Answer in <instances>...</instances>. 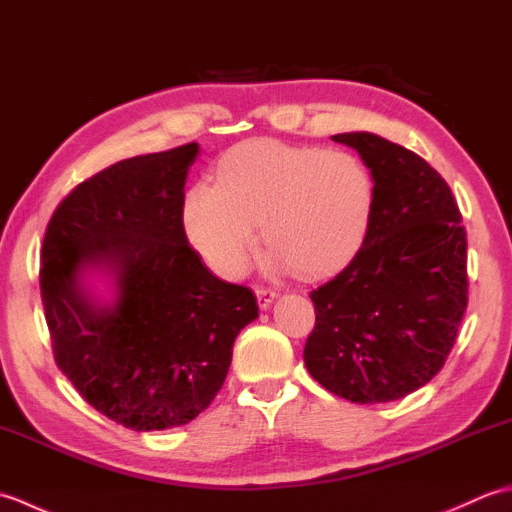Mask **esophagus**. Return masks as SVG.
<instances>
[{
	"label": "esophagus",
	"mask_w": 512,
	"mask_h": 512,
	"mask_svg": "<svg viewBox=\"0 0 512 512\" xmlns=\"http://www.w3.org/2000/svg\"><path fill=\"white\" fill-rule=\"evenodd\" d=\"M255 295H257L259 308L266 310V308H270V303H273V301L277 299V290H270V288H257V290H255Z\"/></svg>",
	"instance_id": "esophagus-1"
}]
</instances>
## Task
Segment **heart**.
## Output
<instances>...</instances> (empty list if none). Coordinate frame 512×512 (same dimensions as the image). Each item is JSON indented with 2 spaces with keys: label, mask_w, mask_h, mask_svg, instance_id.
Masks as SVG:
<instances>
[{
  "label": "heart",
  "mask_w": 512,
  "mask_h": 512,
  "mask_svg": "<svg viewBox=\"0 0 512 512\" xmlns=\"http://www.w3.org/2000/svg\"><path fill=\"white\" fill-rule=\"evenodd\" d=\"M374 198L372 173L350 151L248 140L217 162L215 187L189 189L182 222L217 275L244 273L262 224L270 270L323 279L361 250Z\"/></svg>",
  "instance_id": "1"
}]
</instances>
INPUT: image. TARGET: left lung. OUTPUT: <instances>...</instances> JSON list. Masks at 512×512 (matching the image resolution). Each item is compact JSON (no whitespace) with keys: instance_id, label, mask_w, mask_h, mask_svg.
<instances>
[{"instance_id":"left-lung-1","label":"left lung","mask_w":512,"mask_h":512,"mask_svg":"<svg viewBox=\"0 0 512 512\" xmlns=\"http://www.w3.org/2000/svg\"><path fill=\"white\" fill-rule=\"evenodd\" d=\"M374 178L372 224L356 257L310 292L317 325L303 361L358 405L405 398L436 376L466 310V233L449 184L427 160L369 132L332 136Z\"/></svg>"}]
</instances>
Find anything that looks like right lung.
I'll return each mask as SVG.
<instances>
[{"mask_svg":"<svg viewBox=\"0 0 512 512\" xmlns=\"http://www.w3.org/2000/svg\"><path fill=\"white\" fill-rule=\"evenodd\" d=\"M198 154L189 143L116 162L57 206L43 237L57 365L96 411L134 431L180 427L209 407L235 336L259 317L250 288L217 279L184 233Z\"/></svg>","mask_w":512,"mask_h":512,"instance_id":"1","label":"right lung"}]
</instances>
